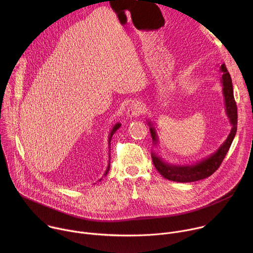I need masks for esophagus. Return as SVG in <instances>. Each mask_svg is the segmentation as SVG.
<instances>
[{"mask_svg":"<svg viewBox=\"0 0 253 253\" xmlns=\"http://www.w3.org/2000/svg\"><path fill=\"white\" fill-rule=\"evenodd\" d=\"M144 110V107L141 104V102H132L130 104V106L128 107V110H127V116L130 118L133 117H137L140 116L143 113Z\"/></svg>","mask_w":253,"mask_h":253,"instance_id":"obj_1","label":"esophagus"}]
</instances>
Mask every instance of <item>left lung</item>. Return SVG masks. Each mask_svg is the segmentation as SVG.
Returning <instances> with one entry per match:
<instances>
[{"label":"left lung","instance_id":"8db88e82","mask_svg":"<svg viewBox=\"0 0 253 253\" xmlns=\"http://www.w3.org/2000/svg\"><path fill=\"white\" fill-rule=\"evenodd\" d=\"M221 71L223 72L222 75V86H223V94L225 99V107L226 113L229 117L230 123L232 125L231 132L227 137L226 141L222 144L221 147L216 151L213 155L208 157L207 159L196 163V165H187V166H174L168 165L164 161L161 160L155 153H151L152 161L158 172L166 179L172 180L177 182H193L198 180L204 179L212 175L221 165L226 153L228 152L233 138L236 134L237 130V107L236 102L233 95V87L232 81L229 72L225 64L221 65ZM150 133L153 139V143H157V136L154 128L150 127Z\"/></svg>","mask_w":253,"mask_h":253}]
</instances>
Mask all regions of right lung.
Listing matches in <instances>:
<instances>
[{"label":"right lung","mask_w":253,"mask_h":253,"mask_svg":"<svg viewBox=\"0 0 253 253\" xmlns=\"http://www.w3.org/2000/svg\"><path fill=\"white\" fill-rule=\"evenodd\" d=\"M120 125H121V124H119V123H118V124H116V125H115V126L113 127V129H112V131H111V133H110V137H109V142L111 141V138H112L113 134H114V133H115V132L117 131V129H118V128H120ZM109 168H110V164H109V165H108V168H107V171H106L105 175H106V174L108 173V171H109ZM100 180H101V179H100Z\"/></svg>","instance_id":"right-lung-1"}]
</instances>
